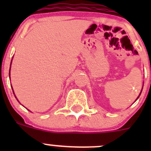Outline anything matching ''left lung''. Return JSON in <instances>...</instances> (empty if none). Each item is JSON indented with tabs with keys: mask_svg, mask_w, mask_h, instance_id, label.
Wrapping results in <instances>:
<instances>
[{
	"mask_svg": "<svg viewBox=\"0 0 151 151\" xmlns=\"http://www.w3.org/2000/svg\"><path fill=\"white\" fill-rule=\"evenodd\" d=\"M142 91H141L140 93H139V96H140V94H141V93H142ZM139 96H138V97H137V99H138V98H139ZM137 99H136V100H137Z\"/></svg>",
	"mask_w": 151,
	"mask_h": 151,
	"instance_id": "obj_1",
	"label": "left lung"
}]
</instances>
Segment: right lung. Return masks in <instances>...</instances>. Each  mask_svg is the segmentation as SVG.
Instances as JSON below:
<instances>
[{
  "instance_id": "right-lung-1",
  "label": "right lung",
  "mask_w": 151,
  "mask_h": 151,
  "mask_svg": "<svg viewBox=\"0 0 151 151\" xmlns=\"http://www.w3.org/2000/svg\"><path fill=\"white\" fill-rule=\"evenodd\" d=\"M11 64H12V62H11ZM10 69H11V66H10ZM9 76H10V70H9ZM12 90H13V89H12ZM13 93H14V91H13ZM14 96H15V95H14ZM15 98L17 99V97L15 96Z\"/></svg>"
}]
</instances>
